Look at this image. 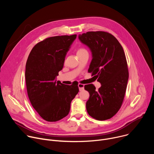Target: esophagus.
I'll use <instances>...</instances> for the list:
<instances>
[{
  "label": "esophagus",
  "instance_id": "1",
  "mask_svg": "<svg viewBox=\"0 0 154 154\" xmlns=\"http://www.w3.org/2000/svg\"><path fill=\"white\" fill-rule=\"evenodd\" d=\"M84 85L83 84H82V83H79L78 85V86H79V90L80 91H82L83 90H84Z\"/></svg>",
  "mask_w": 154,
  "mask_h": 154
}]
</instances>
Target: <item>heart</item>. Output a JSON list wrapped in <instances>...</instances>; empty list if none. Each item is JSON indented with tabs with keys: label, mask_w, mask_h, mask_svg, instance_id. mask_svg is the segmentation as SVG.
Listing matches in <instances>:
<instances>
[{
	"label": "heart",
	"mask_w": 154,
	"mask_h": 154,
	"mask_svg": "<svg viewBox=\"0 0 154 154\" xmlns=\"http://www.w3.org/2000/svg\"><path fill=\"white\" fill-rule=\"evenodd\" d=\"M85 51H86V50L84 48H80L79 49H78L77 51V54H79V53H81V52H85Z\"/></svg>",
	"instance_id": "obj_1"
}]
</instances>
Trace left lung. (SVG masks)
<instances>
[{
    "label": "left lung",
    "mask_w": 154,
    "mask_h": 154,
    "mask_svg": "<svg viewBox=\"0 0 154 154\" xmlns=\"http://www.w3.org/2000/svg\"><path fill=\"white\" fill-rule=\"evenodd\" d=\"M79 38L92 52L88 72L101 83L97 90L93 84L85 85L90 93L87 112L97 120L109 119L119 111L126 91L128 71L124 51L118 39L106 32H88Z\"/></svg>",
    "instance_id": "obj_1"
}]
</instances>
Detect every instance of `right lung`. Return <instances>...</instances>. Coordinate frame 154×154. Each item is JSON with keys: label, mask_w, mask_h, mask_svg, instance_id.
Instances as JSON below:
<instances>
[{"label": "right lung", "mask_w": 154, "mask_h": 154, "mask_svg": "<svg viewBox=\"0 0 154 154\" xmlns=\"http://www.w3.org/2000/svg\"><path fill=\"white\" fill-rule=\"evenodd\" d=\"M77 35L56 36L39 42L32 49L26 65V82L30 103L48 122L66 116L71 103L79 93L78 85L55 80Z\"/></svg>", "instance_id": "add662e5"}]
</instances>
